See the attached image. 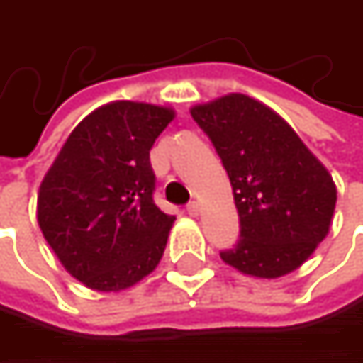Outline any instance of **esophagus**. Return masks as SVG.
<instances>
[{
	"mask_svg": "<svg viewBox=\"0 0 363 363\" xmlns=\"http://www.w3.org/2000/svg\"><path fill=\"white\" fill-rule=\"evenodd\" d=\"M186 212H189L191 216H197V214H199V203H197V201H189V203H186Z\"/></svg>",
	"mask_w": 363,
	"mask_h": 363,
	"instance_id": "1",
	"label": "esophagus"
}]
</instances>
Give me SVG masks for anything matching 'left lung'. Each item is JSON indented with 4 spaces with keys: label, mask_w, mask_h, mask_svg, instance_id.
<instances>
[{
    "label": "left lung",
    "mask_w": 363,
    "mask_h": 363,
    "mask_svg": "<svg viewBox=\"0 0 363 363\" xmlns=\"http://www.w3.org/2000/svg\"><path fill=\"white\" fill-rule=\"evenodd\" d=\"M233 186L240 240L220 258L254 277L298 269L330 231L336 186L296 132L269 107L229 94L191 109Z\"/></svg>",
    "instance_id": "left-lung-1"
}]
</instances>
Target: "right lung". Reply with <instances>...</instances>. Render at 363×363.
Instances as JSON below:
<instances>
[{"label":"right lung","instance_id":"add662e5","mask_svg":"<svg viewBox=\"0 0 363 363\" xmlns=\"http://www.w3.org/2000/svg\"><path fill=\"white\" fill-rule=\"evenodd\" d=\"M174 113L117 101L71 132L37 197V220L65 269L88 288L117 292L162 260L174 216L155 206L149 151Z\"/></svg>","mask_w":363,"mask_h":363}]
</instances>
